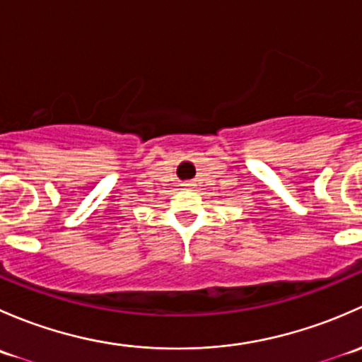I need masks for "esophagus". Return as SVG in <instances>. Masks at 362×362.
<instances>
[{
    "label": "esophagus",
    "mask_w": 362,
    "mask_h": 362,
    "mask_svg": "<svg viewBox=\"0 0 362 362\" xmlns=\"http://www.w3.org/2000/svg\"><path fill=\"white\" fill-rule=\"evenodd\" d=\"M192 185H194V184H191V182H185V184H184V187H185V189H191Z\"/></svg>",
    "instance_id": "esophagus-1"
}]
</instances>
